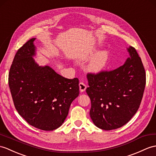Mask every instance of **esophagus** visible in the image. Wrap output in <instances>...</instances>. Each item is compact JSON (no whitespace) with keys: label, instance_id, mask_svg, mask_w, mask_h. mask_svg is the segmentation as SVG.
I'll return each mask as SVG.
<instances>
[{"label":"esophagus","instance_id":"1","mask_svg":"<svg viewBox=\"0 0 156 156\" xmlns=\"http://www.w3.org/2000/svg\"><path fill=\"white\" fill-rule=\"evenodd\" d=\"M86 85L83 82H80L79 83V88H80V91L81 92H84L86 89Z\"/></svg>","mask_w":156,"mask_h":156}]
</instances>
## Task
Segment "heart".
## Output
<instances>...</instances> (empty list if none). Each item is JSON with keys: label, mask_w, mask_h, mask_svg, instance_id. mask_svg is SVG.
<instances>
[{"label": "heart", "mask_w": 156, "mask_h": 156, "mask_svg": "<svg viewBox=\"0 0 156 156\" xmlns=\"http://www.w3.org/2000/svg\"><path fill=\"white\" fill-rule=\"evenodd\" d=\"M97 53L98 50H90V52L82 57V59L86 60L90 58ZM109 60L110 52L108 50L101 51L93 58V59L89 65V70L93 72H96V73L102 71L107 66L108 62H109Z\"/></svg>", "instance_id": "obj_1"}]
</instances>
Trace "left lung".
<instances>
[{
	"instance_id": "obj_1",
	"label": "left lung",
	"mask_w": 156,
	"mask_h": 156,
	"mask_svg": "<svg viewBox=\"0 0 156 156\" xmlns=\"http://www.w3.org/2000/svg\"><path fill=\"white\" fill-rule=\"evenodd\" d=\"M130 56L113 70L88 73L86 92L91 100L90 115L98 128L112 130L122 127L140 106L146 86V72L135 48Z\"/></svg>"
}]
</instances>
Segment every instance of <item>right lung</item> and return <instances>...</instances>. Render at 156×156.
Returning a JSON list of instances; mask_svg holds the SVG:
<instances>
[{
  "label": "right lung",
  "instance_id": "right-lung-1",
  "mask_svg": "<svg viewBox=\"0 0 156 156\" xmlns=\"http://www.w3.org/2000/svg\"><path fill=\"white\" fill-rule=\"evenodd\" d=\"M34 40L18 50L10 68L9 85L21 116L35 128L51 131L62 124L71 103L78 96L79 80L62 76L48 66H39L32 58Z\"/></svg>",
  "mask_w": 156,
  "mask_h": 156
}]
</instances>
